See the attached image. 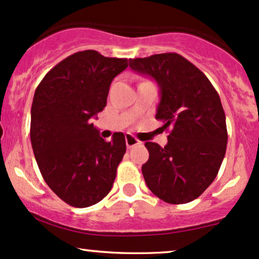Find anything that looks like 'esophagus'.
I'll return each instance as SVG.
<instances>
[{"instance_id":"esophagus-1","label":"esophagus","mask_w":259,"mask_h":259,"mask_svg":"<svg viewBox=\"0 0 259 259\" xmlns=\"http://www.w3.org/2000/svg\"><path fill=\"white\" fill-rule=\"evenodd\" d=\"M125 142H126L127 148H133L134 146H136V145L141 144V141H140V140L136 139L135 136L130 135V134H127V135L125 136Z\"/></svg>"}]
</instances>
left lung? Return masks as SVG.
<instances>
[{
	"instance_id": "1",
	"label": "left lung",
	"mask_w": 259,
	"mask_h": 259,
	"mask_svg": "<svg viewBox=\"0 0 259 259\" xmlns=\"http://www.w3.org/2000/svg\"><path fill=\"white\" fill-rule=\"evenodd\" d=\"M130 68L157 81L156 119L169 130L168 144L146 142L142 165L148 189L167 203L194 201L215 179L228 144L227 121L218 92L203 73L178 53L130 59Z\"/></svg>"
}]
</instances>
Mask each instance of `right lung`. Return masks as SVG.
I'll list each match as a JSON object with an SVG mask.
<instances>
[{
    "instance_id": "1",
    "label": "right lung",
    "mask_w": 259,
    "mask_h": 259,
    "mask_svg": "<svg viewBox=\"0 0 259 259\" xmlns=\"http://www.w3.org/2000/svg\"><path fill=\"white\" fill-rule=\"evenodd\" d=\"M127 67L94 50L76 52L52 68L35 90L30 139L38 169L65 203L85 208L111 191L126 151L125 136L111 142L99 135L92 118L107 105L112 80Z\"/></svg>"
}]
</instances>
